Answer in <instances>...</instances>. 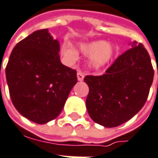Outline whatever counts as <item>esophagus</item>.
<instances>
[{"instance_id": "34e87169", "label": "esophagus", "mask_w": 158, "mask_h": 158, "mask_svg": "<svg viewBox=\"0 0 158 158\" xmlns=\"http://www.w3.org/2000/svg\"><path fill=\"white\" fill-rule=\"evenodd\" d=\"M84 74L82 73H80V72H79L78 73H77V78H78V80L79 81H82L83 79H84Z\"/></svg>"}]
</instances>
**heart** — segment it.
<instances>
[{"mask_svg": "<svg viewBox=\"0 0 158 158\" xmlns=\"http://www.w3.org/2000/svg\"><path fill=\"white\" fill-rule=\"evenodd\" d=\"M79 51L91 57L90 64L94 68L100 69L110 63L115 55L116 48L113 44H108L106 41L99 40L80 44ZM62 52L71 59H74L76 57V52L68 47H63Z\"/></svg>", "mask_w": 158, "mask_h": 158, "instance_id": "1", "label": "heart"}]
</instances>
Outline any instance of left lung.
I'll use <instances>...</instances> for the list:
<instances>
[{
  "mask_svg": "<svg viewBox=\"0 0 158 158\" xmlns=\"http://www.w3.org/2000/svg\"><path fill=\"white\" fill-rule=\"evenodd\" d=\"M116 58L106 73L87 75L89 87L85 105L94 123L114 128L128 122L144 106L153 82L154 70L150 55L135 41Z\"/></svg>",
  "mask_w": 158,
  "mask_h": 158,
  "instance_id": "obj_1",
  "label": "left lung"
}]
</instances>
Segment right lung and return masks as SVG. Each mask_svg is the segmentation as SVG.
<instances>
[{"mask_svg":"<svg viewBox=\"0 0 158 158\" xmlns=\"http://www.w3.org/2000/svg\"><path fill=\"white\" fill-rule=\"evenodd\" d=\"M59 42L47 29L36 30L13 49L6 79L15 107L33 123L44 124L61 113L77 73L64 65Z\"/></svg>","mask_w":158,"mask_h":158,"instance_id":"obj_1","label":"right lung"}]
</instances>
